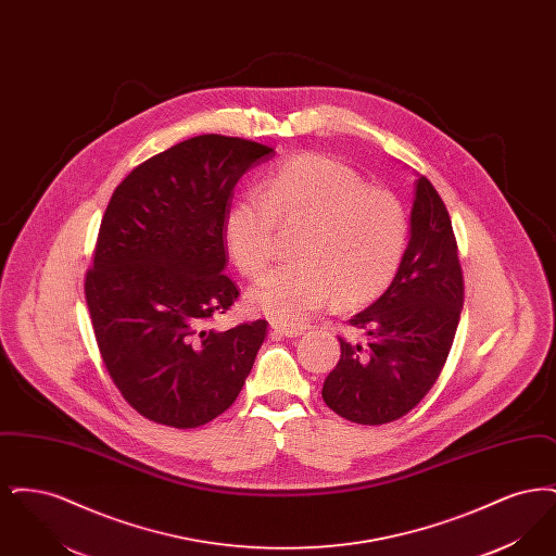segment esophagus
I'll list each match as a JSON object with an SVG mask.
<instances>
[{
	"label": "esophagus",
	"mask_w": 556,
	"mask_h": 556,
	"mask_svg": "<svg viewBox=\"0 0 556 556\" xmlns=\"http://www.w3.org/2000/svg\"><path fill=\"white\" fill-rule=\"evenodd\" d=\"M270 331L275 333V336H281V338H298V336H302L304 331L302 329H293V327H288V325H281V323H270Z\"/></svg>",
	"instance_id": "obj_1"
}]
</instances>
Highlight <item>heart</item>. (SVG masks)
I'll list each match as a JSON object with an SVG mask.
<instances>
[{
  "label": "heart",
  "instance_id": "obj_1",
  "mask_svg": "<svg viewBox=\"0 0 556 556\" xmlns=\"http://www.w3.org/2000/svg\"><path fill=\"white\" fill-rule=\"evenodd\" d=\"M277 223L304 225L295 245L300 261L270 268L248 300L288 327L304 325L336 298L342 308L377 300L394 281L408 243V216L394 193L317 154L283 162L258 193L239 198L225 214V245L245 277L270 263Z\"/></svg>",
  "mask_w": 556,
  "mask_h": 556
}]
</instances>
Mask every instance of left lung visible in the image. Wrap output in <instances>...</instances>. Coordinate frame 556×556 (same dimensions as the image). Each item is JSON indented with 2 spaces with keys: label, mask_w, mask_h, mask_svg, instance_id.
I'll return each mask as SVG.
<instances>
[{
  "label": "left lung",
  "mask_w": 556,
  "mask_h": 556,
  "mask_svg": "<svg viewBox=\"0 0 556 556\" xmlns=\"http://www.w3.org/2000/svg\"><path fill=\"white\" fill-rule=\"evenodd\" d=\"M410 238L394 281L350 318L363 342L340 338L325 404L348 421L383 425L413 410L440 377L463 311V270L448 211L425 177L415 181Z\"/></svg>",
  "instance_id": "obj_1"
}]
</instances>
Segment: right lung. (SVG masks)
<instances>
[{
	"mask_svg": "<svg viewBox=\"0 0 556 556\" xmlns=\"http://www.w3.org/2000/svg\"><path fill=\"white\" fill-rule=\"evenodd\" d=\"M263 143L198 135L132 168L108 202L85 300L121 394L154 424L191 429L239 396L266 320L206 327L238 300L223 273L225 214Z\"/></svg>",
	"mask_w": 556,
	"mask_h": 556,
	"instance_id": "obj_1",
	"label": "right lung"
}]
</instances>
